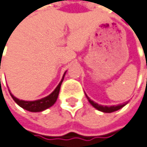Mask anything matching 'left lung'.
<instances>
[{
    "label": "left lung",
    "instance_id": "left-lung-1",
    "mask_svg": "<svg viewBox=\"0 0 147 147\" xmlns=\"http://www.w3.org/2000/svg\"><path fill=\"white\" fill-rule=\"evenodd\" d=\"M85 96H86V98H87V99H88V101L90 102V104L94 107V108H96L97 110H98V111H103V112H106V113H111V112H113V111H118V110H119V109H121L122 107H124L126 104H127V102H125V103H124V104H120V105H112V106H104V105H98V104H97V103H95L94 101H92V100H90V98L86 95L85 94Z\"/></svg>",
    "mask_w": 147,
    "mask_h": 147
}]
</instances>
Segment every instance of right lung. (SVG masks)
<instances>
[{"mask_svg": "<svg viewBox=\"0 0 147 147\" xmlns=\"http://www.w3.org/2000/svg\"><path fill=\"white\" fill-rule=\"evenodd\" d=\"M65 75V73H64ZM64 75L61 80V82L59 83V84L57 86V88L54 90V91L51 94H49V96L42 98V99H38L36 101H24V100H20L18 98H16V97H14L13 94L10 92V95H11L12 98L15 100V102L21 106L22 108L28 111H32V112H39V111H42L49 107H51L53 105L59 95V91H60V88H61V84L63 81L64 78Z\"/></svg>", "mask_w": 147, "mask_h": 147, "instance_id": "1", "label": "right lung"}]
</instances>
